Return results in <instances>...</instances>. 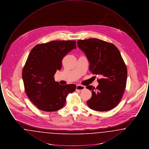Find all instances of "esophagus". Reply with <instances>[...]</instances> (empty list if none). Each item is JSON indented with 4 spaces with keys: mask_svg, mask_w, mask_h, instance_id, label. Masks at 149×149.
<instances>
[{
    "mask_svg": "<svg viewBox=\"0 0 149 149\" xmlns=\"http://www.w3.org/2000/svg\"><path fill=\"white\" fill-rule=\"evenodd\" d=\"M85 87L83 85H77V91H82L85 89Z\"/></svg>",
    "mask_w": 149,
    "mask_h": 149,
    "instance_id": "esophagus-1",
    "label": "esophagus"
}]
</instances>
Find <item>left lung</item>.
Masks as SVG:
<instances>
[{
  "instance_id": "1",
  "label": "left lung",
  "mask_w": 149,
  "mask_h": 149,
  "mask_svg": "<svg viewBox=\"0 0 149 149\" xmlns=\"http://www.w3.org/2000/svg\"><path fill=\"white\" fill-rule=\"evenodd\" d=\"M78 46L89 61V70L98 79L96 88L88 85L92 93L87 105L93 110L104 112L111 110L120 102L126 86L127 69L120 52L112 43L97 38L78 40Z\"/></svg>"
}]
</instances>
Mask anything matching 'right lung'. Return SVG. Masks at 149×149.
Instances as JSON below:
<instances>
[{
    "mask_svg": "<svg viewBox=\"0 0 149 149\" xmlns=\"http://www.w3.org/2000/svg\"><path fill=\"white\" fill-rule=\"evenodd\" d=\"M75 41H52L36 45L31 51L22 70L24 90L30 100L41 111H56L64 106L75 84L60 85L54 75L62 67V60L76 49Z\"/></svg>",
    "mask_w": 149,
    "mask_h": 149,
    "instance_id": "1",
    "label": "right lung"
}]
</instances>
